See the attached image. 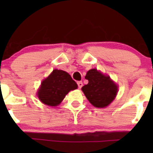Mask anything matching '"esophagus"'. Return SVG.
<instances>
[{"mask_svg":"<svg viewBox=\"0 0 153 153\" xmlns=\"http://www.w3.org/2000/svg\"><path fill=\"white\" fill-rule=\"evenodd\" d=\"M77 83H78L79 88H81L82 86V81H78V82H77Z\"/></svg>","mask_w":153,"mask_h":153,"instance_id":"34e87169","label":"esophagus"}]
</instances>
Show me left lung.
<instances>
[{"label":"left lung","instance_id":"1","mask_svg":"<svg viewBox=\"0 0 153 153\" xmlns=\"http://www.w3.org/2000/svg\"><path fill=\"white\" fill-rule=\"evenodd\" d=\"M85 79L88 83L82 87V91L91 104L97 108H103L109 105L117 94V85L96 69L87 72Z\"/></svg>","mask_w":153,"mask_h":153}]
</instances>
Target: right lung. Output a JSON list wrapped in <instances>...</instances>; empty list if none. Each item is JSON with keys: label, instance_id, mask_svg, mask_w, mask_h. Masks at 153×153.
Listing matches in <instances>:
<instances>
[{"label": "right lung", "instance_id": "right-lung-1", "mask_svg": "<svg viewBox=\"0 0 153 153\" xmlns=\"http://www.w3.org/2000/svg\"><path fill=\"white\" fill-rule=\"evenodd\" d=\"M77 88V83L67 72L56 69L43 80L37 95L43 103L55 106L61 103L69 91Z\"/></svg>", "mask_w": 153, "mask_h": 153}]
</instances>
